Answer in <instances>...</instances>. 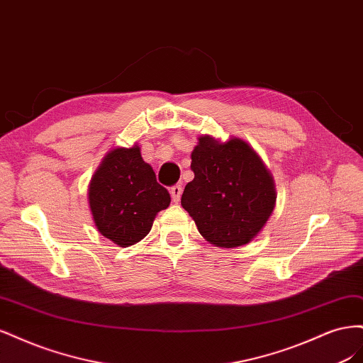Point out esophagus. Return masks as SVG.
<instances>
[{
	"instance_id": "esophagus-1",
	"label": "esophagus",
	"mask_w": 363,
	"mask_h": 363,
	"mask_svg": "<svg viewBox=\"0 0 363 363\" xmlns=\"http://www.w3.org/2000/svg\"><path fill=\"white\" fill-rule=\"evenodd\" d=\"M182 192H183L182 184H174V186H171V196H172V201H174V203H179V201H180Z\"/></svg>"
}]
</instances>
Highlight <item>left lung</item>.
<instances>
[{"mask_svg":"<svg viewBox=\"0 0 363 363\" xmlns=\"http://www.w3.org/2000/svg\"><path fill=\"white\" fill-rule=\"evenodd\" d=\"M199 140L191 156L195 177L186 184L182 206L208 242L224 248L245 245L274 211L277 196L271 174L244 140Z\"/></svg>","mask_w":363,"mask_h":363,"instance_id":"left-lung-1","label":"left lung"}]
</instances>
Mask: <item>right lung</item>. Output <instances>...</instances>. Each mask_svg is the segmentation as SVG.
I'll use <instances>...</instances> for the list:
<instances>
[{"mask_svg":"<svg viewBox=\"0 0 363 363\" xmlns=\"http://www.w3.org/2000/svg\"><path fill=\"white\" fill-rule=\"evenodd\" d=\"M169 203L168 191L157 183L138 145L108 152L89 184V206L98 232L119 247L144 239L156 215Z\"/></svg>","mask_w":363,"mask_h":363,"instance_id":"1","label":"right lung"}]
</instances>
